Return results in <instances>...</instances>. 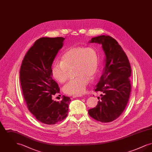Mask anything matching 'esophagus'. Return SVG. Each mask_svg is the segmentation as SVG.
Masks as SVG:
<instances>
[{
	"mask_svg": "<svg viewBox=\"0 0 152 152\" xmlns=\"http://www.w3.org/2000/svg\"><path fill=\"white\" fill-rule=\"evenodd\" d=\"M81 96H83V94H73L72 95L73 98H75L77 97H81Z\"/></svg>",
	"mask_w": 152,
	"mask_h": 152,
	"instance_id": "1",
	"label": "esophagus"
}]
</instances>
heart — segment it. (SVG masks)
Listing matches in <instances>:
<instances>
[{"label": "heart", "instance_id": "1", "mask_svg": "<svg viewBox=\"0 0 152 152\" xmlns=\"http://www.w3.org/2000/svg\"><path fill=\"white\" fill-rule=\"evenodd\" d=\"M99 67V55L92 47H77L65 51L61 61H56L52 67V75L58 81L63 83L69 79V69H73L76 77L63 87L68 94H83L89 79L96 77Z\"/></svg>", "mask_w": 152, "mask_h": 152}]
</instances>
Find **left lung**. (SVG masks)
<instances>
[{
  "label": "left lung",
  "mask_w": 152,
  "mask_h": 152,
  "mask_svg": "<svg viewBox=\"0 0 152 152\" xmlns=\"http://www.w3.org/2000/svg\"><path fill=\"white\" fill-rule=\"evenodd\" d=\"M90 43L101 44L105 52V66L94 88L101 93L98 104L88 110L89 115L101 123H109L120 116L129 101L131 92L129 61L122 47L115 39L101 35L92 38Z\"/></svg>",
  "instance_id": "obj_1"
}]
</instances>
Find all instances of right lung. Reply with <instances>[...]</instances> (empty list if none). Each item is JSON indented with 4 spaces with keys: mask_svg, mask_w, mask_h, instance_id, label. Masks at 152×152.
I'll return each instance as SVG.
<instances>
[{
    "mask_svg": "<svg viewBox=\"0 0 152 152\" xmlns=\"http://www.w3.org/2000/svg\"><path fill=\"white\" fill-rule=\"evenodd\" d=\"M64 37H42L29 48L23 60L20 81L29 112L43 124L53 125L68 113L71 99L63 96L56 102L52 97L60 93L58 83L52 78V64L62 47Z\"/></svg>",
    "mask_w": 152,
    "mask_h": 152,
    "instance_id": "right-lung-1",
    "label": "right lung"
}]
</instances>
